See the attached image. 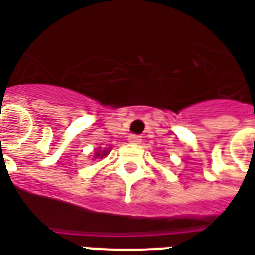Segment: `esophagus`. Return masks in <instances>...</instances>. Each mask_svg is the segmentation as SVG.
<instances>
[{
  "label": "esophagus",
  "mask_w": 255,
  "mask_h": 255,
  "mask_svg": "<svg viewBox=\"0 0 255 255\" xmlns=\"http://www.w3.org/2000/svg\"><path fill=\"white\" fill-rule=\"evenodd\" d=\"M128 141L131 142V143H141V136L139 135H129V138H128Z\"/></svg>",
  "instance_id": "esophagus-1"
}]
</instances>
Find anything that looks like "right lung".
I'll return each mask as SVG.
<instances>
[{"label": "right lung", "mask_w": 255, "mask_h": 255, "mask_svg": "<svg viewBox=\"0 0 255 255\" xmlns=\"http://www.w3.org/2000/svg\"><path fill=\"white\" fill-rule=\"evenodd\" d=\"M109 150H110V149L103 150V152H96V155H95V159H96V157H103V156H106V155L109 153Z\"/></svg>", "instance_id": "obj_1"}]
</instances>
